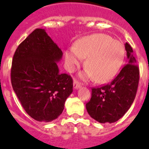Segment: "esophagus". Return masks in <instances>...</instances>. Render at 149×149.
Returning a JSON list of instances; mask_svg holds the SVG:
<instances>
[{"mask_svg":"<svg viewBox=\"0 0 149 149\" xmlns=\"http://www.w3.org/2000/svg\"><path fill=\"white\" fill-rule=\"evenodd\" d=\"M73 86H74V89H79V88L81 86V84L80 82H78V81H74V83H73Z\"/></svg>","mask_w":149,"mask_h":149,"instance_id":"obj_1","label":"esophagus"}]
</instances>
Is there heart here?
<instances>
[{
	"instance_id": "heart-1",
	"label": "heart",
	"mask_w": 149,
	"mask_h": 149,
	"mask_svg": "<svg viewBox=\"0 0 149 149\" xmlns=\"http://www.w3.org/2000/svg\"><path fill=\"white\" fill-rule=\"evenodd\" d=\"M125 57L122 43L110 36L97 33L82 38L75 46L65 52V64L73 72L83 59L86 58V70L81 74L85 80L95 78L98 83H107L113 79L120 69Z\"/></svg>"
}]
</instances>
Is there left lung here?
Returning a JSON list of instances; mask_svg holds the SVG:
<instances>
[{"instance_id": "left-lung-1", "label": "left lung", "mask_w": 149, "mask_h": 149, "mask_svg": "<svg viewBox=\"0 0 149 149\" xmlns=\"http://www.w3.org/2000/svg\"><path fill=\"white\" fill-rule=\"evenodd\" d=\"M127 63L114 80L101 87L92 89V97L86 103L88 113L100 123H113L131 107L136 97L139 71L131 46L125 44Z\"/></svg>"}]
</instances>
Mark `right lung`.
Listing matches in <instances>:
<instances>
[{
  "mask_svg": "<svg viewBox=\"0 0 149 149\" xmlns=\"http://www.w3.org/2000/svg\"><path fill=\"white\" fill-rule=\"evenodd\" d=\"M61 49L44 29H36L21 43L13 56L11 83L23 108L33 119L49 122L63 113L73 92L70 75L61 74L56 63Z\"/></svg>",
  "mask_w": 149,
  "mask_h": 149,
  "instance_id": "1",
  "label": "right lung"
}]
</instances>
